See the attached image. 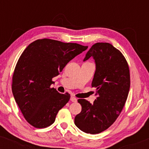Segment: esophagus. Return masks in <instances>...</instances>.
Instances as JSON below:
<instances>
[{
	"instance_id": "34e87169",
	"label": "esophagus",
	"mask_w": 149,
	"mask_h": 149,
	"mask_svg": "<svg viewBox=\"0 0 149 149\" xmlns=\"http://www.w3.org/2000/svg\"><path fill=\"white\" fill-rule=\"evenodd\" d=\"M70 100H71V102H77V99L75 97H73V96L71 97V99H70Z\"/></svg>"
}]
</instances>
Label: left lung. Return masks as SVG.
Listing matches in <instances>:
<instances>
[{
    "label": "left lung",
    "instance_id": "8db88e82",
    "mask_svg": "<svg viewBox=\"0 0 149 149\" xmlns=\"http://www.w3.org/2000/svg\"><path fill=\"white\" fill-rule=\"evenodd\" d=\"M93 57L96 66L92 82L96 88L93 104L79 99L81 112L75 125L88 134H98L108 129L122 111L127 100L130 76L127 62L118 49L108 42H97L85 54L83 61Z\"/></svg>",
    "mask_w": 149,
    "mask_h": 149
}]
</instances>
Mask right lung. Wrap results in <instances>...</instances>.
<instances>
[{"label":"right lung","instance_id":"right-lung-1","mask_svg":"<svg viewBox=\"0 0 149 149\" xmlns=\"http://www.w3.org/2000/svg\"><path fill=\"white\" fill-rule=\"evenodd\" d=\"M78 43L40 39L24 49L13 76V96L27 122L36 128L51 125L58 111L70 100L50 85L76 56L88 49Z\"/></svg>","mask_w":149,"mask_h":149}]
</instances>
